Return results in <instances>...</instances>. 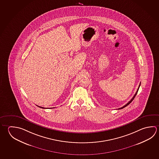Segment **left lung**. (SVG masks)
Here are the masks:
<instances>
[{
	"mask_svg": "<svg viewBox=\"0 0 159 159\" xmlns=\"http://www.w3.org/2000/svg\"><path fill=\"white\" fill-rule=\"evenodd\" d=\"M140 85H141V83H140V84H139V88H138V89H137V90L136 93V94H135L134 95V97H133V98L131 99V100L130 101H129V102L128 103H127L126 104H125V106H123V107H121V108H118V109H123V108H125V107H127V106H128V105H129L130 103L132 102V100H134V97H136V95L137 94V92H138V91H139V86H140Z\"/></svg>",
	"mask_w": 159,
	"mask_h": 159,
	"instance_id": "left-lung-1",
	"label": "left lung"
}]
</instances>
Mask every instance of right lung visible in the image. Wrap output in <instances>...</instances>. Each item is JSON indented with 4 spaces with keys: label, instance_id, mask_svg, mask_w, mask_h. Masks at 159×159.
Wrapping results in <instances>:
<instances>
[{
    "label": "right lung",
    "instance_id": "1",
    "mask_svg": "<svg viewBox=\"0 0 159 159\" xmlns=\"http://www.w3.org/2000/svg\"><path fill=\"white\" fill-rule=\"evenodd\" d=\"M38 107H39V106H38ZM39 107V108H43V107Z\"/></svg>",
    "mask_w": 159,
    "mask_h": 159
}]
</instances>
